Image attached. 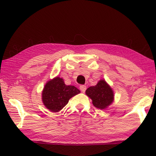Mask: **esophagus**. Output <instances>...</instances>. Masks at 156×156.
Returning <instances> with one entry per match:
<instances>
[{
  "mask_svg": "<svg viewBox=\"0 0 156 156\" xmlns=\"http://www.w3.org/2000/svg\"><path fill=\"white\" fill-rule=\"evenodd\" d=\"M80 90L82 91V92H84L86 91V90H87V87L84 85H80Z\"/></svg>",
  "mask_w": 156,
  "mask_h": 156,
  "instance_id": "34e87169",
  "label": "esophagus"
}]
</instances>
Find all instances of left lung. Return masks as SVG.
I'll use <instances>...</instances> for the list:
<instances>
[{
  "label": "left lung",
  "instance_id": "8db88e82",
  "mask_svg": "<svg viewBox=\"0 0 156 156\" xmlns=\"http://www.w3.org/2000/svg\"><path fill=\"white\" fill-rule=\"evenodd\" d=\"M86 94L91 98L92 104L99 109H105L114 101V92L105 80H100L97 85L87 89Z\"/></svg>",
  "mask_w": 156,
  "mask_h": 156
}]
</instances>
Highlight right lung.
Masks as SVG:
<instances>
[{
    "instance_id": "add662e5",
    "label": "right lung",
    "mask_w": 156,
    "mask_h": 156,
    "mask_svg": "<svg viewBox=\"0 0 156 156\" xmlns=\"http://www.w3.org/2000/svg\"><path fill=\"white\" fill-rule=\"evenodd\" d=\"M80 92L74 86L65 84L58 76L48 80L42 91V102L51 112H59L68 104L69 99Z\"/></svg>"
}]
</instances>
